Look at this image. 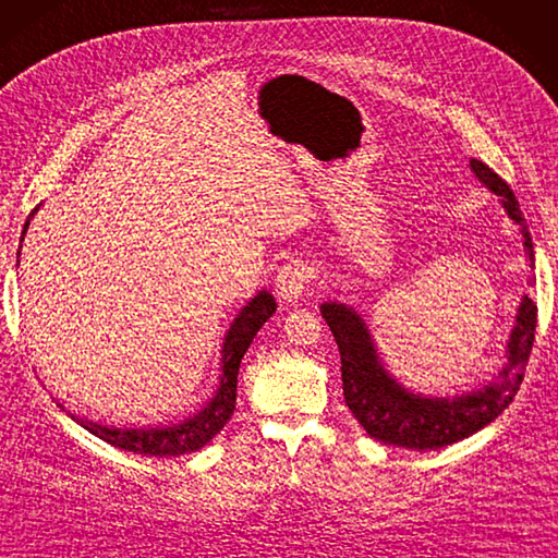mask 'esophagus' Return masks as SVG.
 I'll use <instances>...</instances> for the list:
<instances>
[{
  "label": "esophagus",
  "instance_id": "1",
  "mask_svg": "<svg viewBox=\"0 0 558 558\" xmlns=\"http://www.w3.org/2000/svg\"><path fill=\"white\" fill-rule=\"evenodd\" d=\"M311 266L306 262H292V264H284L278 270V278H276V294L284 302H296L299 296H302L308 288L311 282Z\"/></svg>",
  "mask_w": 558,
  "mask_h": 558
}]
</instances>
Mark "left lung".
<instances>
[{"mask_svg": "<svg viewBox=\"0 0 558 558\" xmlns=\"http://www.w3.org/2000/svg\"><path fill=\"white\" fill-rule=\"evenodd\" d=\"M471 169L485 189L499 197L509 219L519 226L525 254L533 266V240L527 233L517 195L488 165L471 160ZM320 313L337 339L344 401L353 417L375 440L410 450L446 448L450 442L476 434L478 428L502 415L523 381V369L531 359L537 327V306L531 296H523L517 325L507 341V363L488 387L454 398H426L408 391L384 369L373 335L353 306L327 302L320 306Z\"/></svg>", "mask_w": 558, "mask_h": 558, "instance_id": "left-lung-1", "label": "left lung"}]
</instances>
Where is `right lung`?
Segmentation results:
<instances>
[{
  "label": "right lung",
  "mask_w": 558,
  "mask_h": 558,
  "mask_svg": "<svg viewBox=\"0 0 558 558\" xmlns=\"http://www.w3.org/2000/svg\"><path fill=\"white\" fill-rule=\"evenodd\" d=\"M35 211H37V207L31 211V217H27V221L23 226V235L27 231V226H31V219ZM276 308L278 306H276L274 294L262 290L252 299V302H247L245 308L238 313V318L233 320L231 327H228L226 339H223L219 389L211 396V401L191 420H185L181 424H169V426L116 428V426H104V424L77 417V415H73V412H68V415L73 417L80 426L87 428L89 434L110 442V446H116L126 452H134V454L179 457V454L205 448L207 442L221 432L223 424L231 420L233 410H235L238 369H240L242 355H245V351L250 349L256 332L262 330V325L270 316H274Z\"/></svg>",
  "instance_id": "add662e5"
}]
</instances>
